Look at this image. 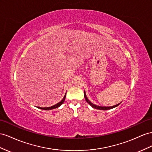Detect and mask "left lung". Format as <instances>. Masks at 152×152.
I'll return each instance as SVG.
<instances>
[{
    "label": "left lung",
    "mask_w": 152,
    "mask_h": 152,
    "mask_svg": "<svg viewBox=\"0 0 152 152\" xmlns=\"http://www.w3.org/2000/svg\"><path fill=\"white\" fill-rule=\"evenodd\" d=\"M65 98H64V99L61 101V102H60V103H57L56 104H55V105H53V106H50V107H45V108H40V109H43V110H51V109H53V108H58V107H60L61 104L64 103V100H65ZM85 100H86V102L90 104V105L91 106V107H94V104L93 103H92L90 101H89L88 99H87V98L86 96L85 97ZM94 108V107H93Z\"/></svg>",
    "instance_id": "left-lung-1"
}]
</instances>
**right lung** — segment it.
<instances>
[{"label": "right lung", "instance_id": "right-lung-1", "mask_svg": "<svg viewBox=\"0 0 152 152\" xmlns=\"http://www.w3.org/2000/svg\"><path fill=\"white\" fill-rule=\"evenodd\" d=\"M84 96L85 97L86 96V94H85V93H84ZM119 104H116V105L114 106H112V107H99V106H96L95 104H94V108H96V109H99V110H110L112 109V108H114L116 107H118Z\"/></svg>", "mask_w": 152, "mask_h": 152}]
</instances>
